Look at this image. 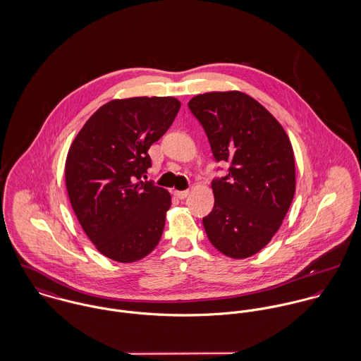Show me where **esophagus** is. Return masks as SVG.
<instances>
[{
    "label": "esophagus",
    "mask_w": 361,
    "mask_h": 361,
    "mask_svg": "<svg viewBox=\"0 0 361 361\" xmlns=\"http://www.w3.org/2000/svg\"><path fill=\"white\" fill-rule=\"evenodd\" d=\"M173 195H175L178 199L183 200V199H186V197L189 196V190H175Z\"/></svg>",
    "instance_id": "34e87169"
}]
</instances>
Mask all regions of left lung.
Masks as SVG:
<instances>
[{
	"label": "left lung",
	"mask_w": 361,
	"mask_h": 361,
	"mask_svg": "<svg viewBox=\"0 0 361 361\" xmlns=\"http://www.w3.org/2000/svg\"><path fill=\"white\" fill-rule=\"evenodd\" d=\"M216 161L229 172L211 183L214 208L203 218L211 245L231 258L264 249L292 204L295 155L282 125L257 100L238 90L195 96L189 103Z\"/></svg>",
	"instance_id": "1"
}]
</instances>
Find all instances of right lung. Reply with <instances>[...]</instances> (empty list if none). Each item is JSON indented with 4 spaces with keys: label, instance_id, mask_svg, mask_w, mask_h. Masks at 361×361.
Wrapping results in <instances>:
<instances>
[{
    "label": "right lung",
    "instance_id": "1",
    "mask_svg": "<svg viewBox=\"0 0 361 361\" xmlns=\"http://www.w3.org/2000/svg\"><path fill=\"white\" fill-rule=\"evenodd\" d=\"M179 108L175 97L111 100L87 119L69 147V202L105 257L133 262L161 239L171 195L140 178L152 166L150 146L169 129Z\"/></svg>",
    "mask_w": 361,
    "mask_h": 361
}]
</instances>
